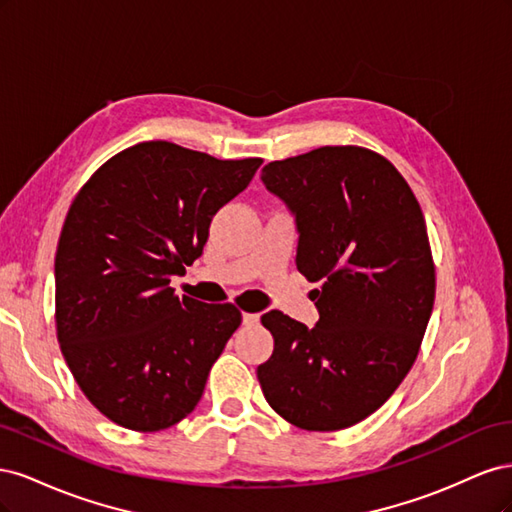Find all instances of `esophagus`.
Returning <instances> with one entry per match:
<instances>
[{
	"label": "esophagus",
	"mask_w": 512,
	"mask_h": 512,
	"mask_svg": "<svg viewBox=\"0 0 512 512\" xmlns=\"http://www.w3.org/2000/svg\"><path fill=\"white\" fill-rule=\"evenodd\" d=\"M258 322H260V316L258 314H243V324L245 327H258Z\"/></svg>",
	"instance_id": "obj_1"
}]
</instances>
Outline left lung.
Wrapping results in <instances>:
<instances>
[{
  "mask_svg": "<svg viewBox=\"0 0 512 512\" xmlns=\"http://www.w3.org/2000/svg\"><path fill=\"white\" fill-rule=\"evenodd\" d=\"M297 215V269L320 282L316 327L260 318L273 354L258 365L269 406L305 431L348 429L389 399L421 350L436 265L421 205L380 153L318 147L262 168Z\"/></svg>",
  "mask_w": 512,
  "mask_h": 512,
  "instance_id": "obj_1",
  "label": "left lung"
}]
</instances>
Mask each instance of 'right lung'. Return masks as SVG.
Returning a JSON list of instances; mask_svg holds the SVG:
<instances>
[{
	"instance_id": "add662e5",
	"label": "right lung",
	"mask_w": 512,
	"mask_h": 512,
	"mask_svg": "<svg viewBox=\"0 0 512 512\" xmlns=\"http://www.w3.org/2000/svg\"><path fill=\"white\" fill-rule=\"evenodd\" d=\"M260 164L147 141L106 160L74 196L55 254V329L108 421L160 431L203 397L241 312L179 299L170 277L203 254L211 218Z\"/></svg>"
}]
</instances>
